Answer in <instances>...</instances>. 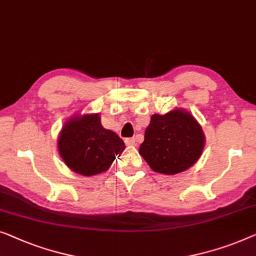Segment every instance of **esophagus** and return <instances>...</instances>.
Wrapping results in <instances>:
<instances>
[{
    "label": "esophagus",
    "instance_id": "1",
    "mask_svg": "<svg viewBox=\"0 0 256 256\" xmlns=\"http://www.w3.org/2000/svg\"><path fill=\"white\" fill-rule=\"evenodd\" d=\"M124 142L127 146H136V140L134 138V137H130V138H126Z\"/></svg>",
    "mask_w": 256,
    "mask_h": 256
}]
</instances>
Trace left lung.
I'll list each match as a JSON object with an SVG mask.
<instances>
[{"mask_svg":"<svg viewBox=\"0 0 256 256\" xmlns=\"http://www.w3.org/2000/svg\"><path fill=\"white\" fill-rule=\"evenodd\" d=\"M204 140L195 118L187 110L176 108L164 116H151L140 154L154 172L173 176L186 171L198 160Z\"/></svg>","mask_w":256,"mask_h":256,"instance_id":"left-lung-1","label":"left lung"}]
</instances>
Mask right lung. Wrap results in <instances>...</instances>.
<instances>
[{
    "label": "right lung",
    "instance_id": "right-lung-1",
    "mask_svg": "<svg viewBox=\"0 0 256 256\" xmlns=\"http://www.w3.org/2000/svg\"><path fill=\"white\" fill-rule=\"evenodd\" d=\"M124 148L116 132L102 127L99 114L72 118L58 140V152L66 165L85 176L107 171Z\"/></svg>",
    "mask_w": 256,
    "mask_h": 256
}]
</instances>
